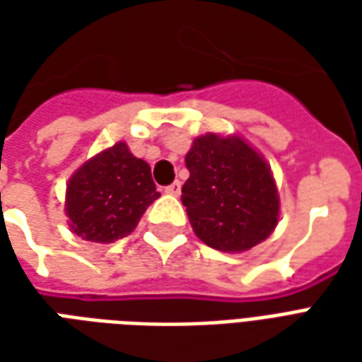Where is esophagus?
Listing matches in <instances>:
<instances>
[{
  "label": "esophagus",
  "instance_id": "obj_1",
  "mask_svg": "<svg viewBox=\"0 0 362 362\" xmlns=\"http://www.w3.org/2000/svg\"><path fill=\"white\" fill-rule=\"evenodd\" d=\"M180 189H182V184L176 180V182H173L170 186H166L165 192L166 194H170V196H180Z\"/></svg>",
  "mask_w": 362,
  "mask_h": 362
}]
</instances>
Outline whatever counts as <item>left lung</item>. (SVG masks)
I'll use <instances>...</instances> for the list:
<instances>
[{
    "label": "left lung",
    "mask_w": 362,
    "mask_h": 362,
    "mask_svg": "<svg viewBox=\"0 0 362 362\" xmlns=\"http://www.w3.org/2000/svg\"><path fill=\"white\" fill-rule=\"evenodd\" d=\"M186 166L182 204L202 243L244 252L272 235L279 219L277 188L266 160L243 137H196Z\"/></svg>",
    "instance_id": "8db88e82"
}]
</instances>
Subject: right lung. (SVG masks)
Returning a JSON list of instances; mask_svg holds the SVG:
<instances>
[{
    "mask_svg": "<svg viewBox=\"0 0 362 362\" xmlns=\"http://www.w3.org/2000/svg\"><path fill=\"white\" fill-rule=\"evenodd\" d=\"M158 196L151 166L119 141L87 160L67 182L69 227L83 240L114 243L134 233Z\"/></svg>",
    "mask_w": 362,
    "mask_h": 362,
    "instance_id": "add662e5",
    "label": "right lung"
}]
</instances>
